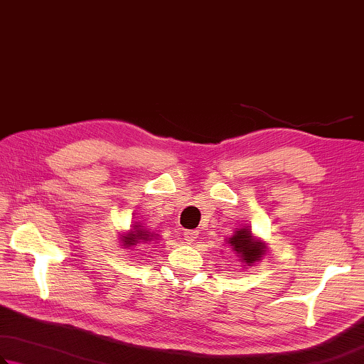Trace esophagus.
<instances>
[{"label": "esophagus", "instance_id": "34e87169", "mask_svg": "<svg viewBox=\"0 0 364 364\" xmlns=\"http://www.w3.org/2000/svg\"><path fill=\"white\" fill-rule=\"evenodd\" d=\"M196 237H198V232H196V230H186V232H183V238H186L187 245H192L193 241L196 240Z\"/></svg>", "mask_w": 364, "mask_h": 364}]
</instances>
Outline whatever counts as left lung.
<instances>
[{
	"mask_svg": "<svg viewBox=\"0 0 364 364\" xmlns=\"http://www.w3.org/2000/svg\"><path fill=\"white\" fill-rule=\"evenodd\" d=\"M227 246L235 252V256L243 264V269L256 265L260 259L264 257L267 246L262 240L256 238L251 232L250 227L237 228L232 233L230 238H227Z\"/></svg>",
	"mask_w": 364,
	"mask_h": 364,
	"instance_id": "8db88e82",
	"label": "left lung"
}]
</instances>
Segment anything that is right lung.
<instances>
[{
	"label": "right lung",
	"instance_id": "add662e5",
	"mask_svg": "<svg viewBox=\"0 0 364 364\" xmlns=\"http://www.w3.org/2000/svg\"><path fill=\"white\" fill-rule=\"evenodd\" d=\"M155 238V235L150 233L149 230H144L140 224H132V228H129V232L126 235H121L119 243L121 246L129 247V246H136L137 243H142V241H150Z\"/></svg>",
	"mask_w": 364,
	"mask_h": 364
}]
</instances>
